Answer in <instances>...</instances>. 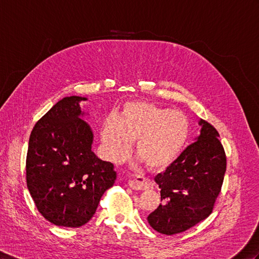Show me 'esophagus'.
Instances as JSON below:
<instances>
[{
	"label": "esophagus",
	"mask_w": 259,
	"mask_h": 259,
	"mask_svg": "<svg viewBox=\"0 0 259 259\" xmlns=\"http://www.w3.org/2000/svg\"><path fill=\"white\" fill-rule=\"evenodd\" d=\"M128 184L132 189L136 190H145L153 187V183H152L149 178L140 175H131L129 177Z\"/></svg>",
	"instance_id": "1"
}]
</instances>
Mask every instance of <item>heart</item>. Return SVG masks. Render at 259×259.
<instances>
[{"label":"heart","mask_w":259,"mask_h":259,"mask_svg":"<svg viewBox=\"0 0 259 259\" xmlns=\"http://www.w3.org/2000/svg\"><path fill=\"white\" fill-rule=\"evenodd\" d=\"M189 134V122L182 111L145 102L124 104L119 116L105 118L101 140L111 162L127 156L135 141L137 153L151 168L167 167L180 155Z\"/></svg>","instance_id":"1"}]
</instances>
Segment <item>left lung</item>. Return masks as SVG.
Instances as JSON below:
<instances>
[{
  "instance_id": "8db88e82",
  "label": "left lung",
  "mask_w": 259,
  "mask_h": 259,
  "mask_svg": "<svg viewBox=\"0 0 259 259\" xmlns=\"http://www.w3.org/2000/svg\"><path fill=\"white\" fill-rule=\"evenodd\" d=\"M198 124L195 142L154 178L163 203L149 214L148 222L158 233H182L204 220L221 190L227 157L219 134L202 119Z\"/></svg>"
}]
</instances>
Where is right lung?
<instances>
[{"label": "right lung", "mask_w": 259, "mask_h": 259, "mask_svg": "<svg viewBox=\"0 0 259 259\" xmlns=\"http://www.w3.org/2000/svg\"><path fill=\"white\" fill-rule=\"evenodd\" d=\"M86 101L62 98L35 124L29 138L27 187L38 211L58 227L88 223L117 178L114 165L92 150L94 134L79 106Z\"/></svg>", "instance_id": "obj_1"}]
</instances>
